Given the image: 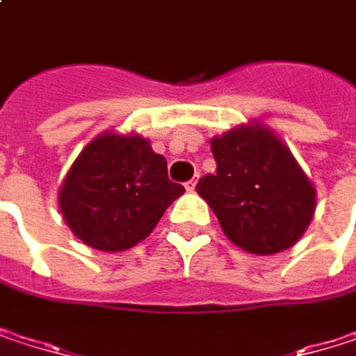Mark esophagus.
I'll list each match as a JSON object with an SVG mask.
<instances>
[{
    "instance_id": "obj_1",
    "label": "esophagus",
    "mask_w": 356,
    "mask_h": 356,
    "mask_svg": "<svg viewBox=\"0 0 356 356\" xmlns=\"http://www.w3.org/2000/svg\"><path fill=\"white\" fill-rule=\"evenodd\" d=\"M185 189H187V191H193V189H195V179L187 181V183H185Z\"/></svg>"
}]
</instances>
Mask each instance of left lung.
<instances>
[{
  "mask_svg": "<svg viewBox=\"0 0 356 356\" xmlns=\"http://www.w3.org/2000/svg\"><path fill=\"white\" fill-rule=\"evenodd\" d=\"M216 173L197 193L216 214L231 243L255 255L293 248L316 212V187L291 148L259 121L210 140Z\"/></svg>",
  "mask_w": 356,
  "mask_h": 356,
  "instance_id": "8db88e82",
  "label": "left lung"
}]
</instances>
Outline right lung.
<instances>
[{"instance_id": "1", "label": "right lung", "mask_w": 356, "mask_h": 356, "mask_svg": "<svg viewBox=\"0 0 356 356\" xmlns=\"http://www.w3.org/2000/svg\"><path fill=\"white\" fill-rule=\"evenodd\" d=\"M167 161L140 134L103 131L90 140L59 185V210L72 233L99 251L144 241L183 195Z\"/></svg>"}]
</instances>
